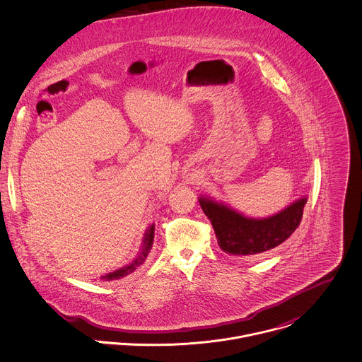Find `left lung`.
<instances>
[{
	"instance_id": "left-lung-1",
	"label": "left lung",
	"mask_w": 362,
	"mask_h": 362,
	"mask_svg": "<svg viewBox=\"0 0 362 362\" xmlns=\"http://www.w3.org/2000/svg\"><path fill=\"white\" fill-rule=\"evenodd\" d=\"M308 197H300L284 210L265 218L247 217L210 197H199L220 248L237 257H259L286 241L299 227Z\"/></svg>"
}]
</instances>
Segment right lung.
Listing matches in <instances>:
<instances>
[{
  "instance_id": "right-lung-1",
  "label": "right lung",
  "mask_w": 362,
  "mask_h": 362,
  "mask_svg": "<svg viewBox=\"0 0 362 362\" xmlns=\"http://www.w3.org/2000/svg\"><path fill=\"white\" fill-rule=\"evenodd\" d=\"M153 235H155V226L152 224V226L148 227V230H146V233H145V235H144L142 247H141V251H139L138 257H136L129 265H127V267H124V268H119V269H117V271H114V272H110V274H107L105 276H101V279H104V281H117V279H121V278H124V276L132 274V272H134L139 265H142L144 261L146 259V257H148V254H149V251H151V248H152Z\"/></svg>"
}]
</instances>
